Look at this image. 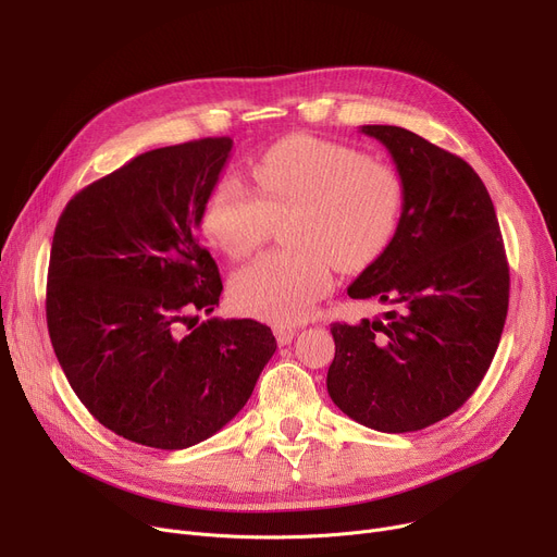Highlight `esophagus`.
<instances>
[{"mask_svg": "<svg viewBox=\"0 0 557 557\" xmlns=\"http://www.w3.org/2000/svg\"><path fill=\"white\" fill-rule=\"evenodd\" d=\"M294 336H296V330H290V327H282V325H277L275 327V338H277V345H288L290 341H294Z\"/></svg>", "mask_w": 557, "mask_h": 557, "instance_id": "obj_1", "label": "esophagus"}]
</instances>
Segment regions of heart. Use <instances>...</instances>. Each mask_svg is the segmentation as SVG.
<instances>
[{"mask_svg": "<svg viewBox=\"0 0 557 557\" xmlns=\"http://www.w3.org/2000/svg\"><path fill=\"white\" fill-rule=\"evenodd\" d=\"M257 194L223 175L200 212V230L230 259H244L290 216L282 252H269L230 280L239 311L288 325L330 294L334 261L343 271L370 267L393 244L406 208V185L391 164L352 146L307 135L286 137L252 164Z\"/></svg>", "mask_w": 557, "mask_h": 557, "instance_id": "heart-1", "label": "heart"}]
</instances>
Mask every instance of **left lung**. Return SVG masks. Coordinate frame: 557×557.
<instances>
[{"mask_svg":"<svg viewBox=\"0 0 557 557\" xmlns=\"http://www.w3.org/2000/svg\"><path fill=\"white\" fill-rule=\"evenodd\" d=\"M361 133L388 149L406 208L393 244L347 288L386 311L332 325L327 393L363 426L420 431L458 411L485 376L508 313V261L470 164L399 126Z\"/></svg>","mask_w":557,"mask_h":557,"instance_id":"1","label":"left lung"}]
</instances>
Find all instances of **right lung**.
Segmentation results:
<instances>
[{"instance_id":"add662e5","label":"right lung","mask_w":557,"mask_h":557,"mask_svg":"<svg viewBox=\"0 0 557 557\" xmlns=\"http://www.w3.org/2000/svg\"><path fill=\"white\" fill-rule=\"evenodd\" d=\"M230 151V137H208L141 153L78 191L53 232V352L87 411L137 445L208 441L275 355L271 327L250 318L183 332L223 290L196 232Z\"/></svg>"}]
</instances>
